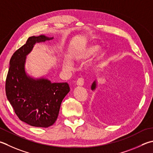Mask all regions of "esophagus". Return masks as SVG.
<instances>
[{
	"instance_id": "esophagus-1",
	"label": "esophagus",
	"mask_w": 153,
	"mask_h": 153,
	"mask_svg": "<svg viewBox=\"0 0 153 153\" xmlns=\"http://www.w3.org/2000/svg\"><path fill=\"white\" fill-rule=\"evenodd\" d=\"M83 84H84V80H83V79L82 78V77H80V78L77 80L76 85L77 86H82L83 85Z\"/></svg>"
}]
</instances>
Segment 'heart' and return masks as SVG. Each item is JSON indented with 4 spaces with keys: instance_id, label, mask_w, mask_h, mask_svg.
I'll use <instances>...</instances> for the list:
<instances>
[{
    "instance_id": "1",
    "label": "heart",
    "mask_w": 153,
    "mask_h": 153,
    "mask_svg": "<svg viewBox=\"0 0 153 153\" xmlns=\"http://www.w3.org/2000/svg\"><path fill=\"white\" fill-rule=\"evenodd\" d=\"M100 48V46L98 44H89L88 46L83 48L82 49H80L76 51L74 53H71V58L73 60L77 62H83L86 61L87 59L90 58L94 55H95L96 52H97L99 49ZM105 56V51L103 49H100L98 52V53L96 57L95 62L89 65L90 69L94 70L97 67L98 64L103 60ZM64 68L68 70H72L74 68V62L70 58L66 57L64 59Z\"/></svg>"
}]
</instances>
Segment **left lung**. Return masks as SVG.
<instances>
[{
	"instance_id": "1",
	"label": "left lung",
	"mask_w": 153,
	"mask_h": 153,
	"mask_svg": "<svg viewBox=\"0 0 153 153\" xmlns=\"http://www.w3.org/2000/svg\"><path fill=\"white\" fill-rule=\"evenodd\" d=\"M97 80H95L94 82V83H92L91 87V89L92 91H95V89L97 88Z\"/></svg>"
}]
</instances>
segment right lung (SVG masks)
Segmentation results:
<instances>
[{
	"mask_svg": "<svg viewBox=\"0 0 153 153\" xmlns=\"http://www.w3.org/2000/svg\"><path fill=\"white\" fill-rule=\"evenodd\" d=\"M53 39L42 34L29 37L9 63L6 95L19 118L33 127L46 128L54 123L62 101L70 91L68 83H52L44 76L36 78L26 71V57L34 45Z\"/></svg>",
	"mask_w": 153,
	"mask_h": 153,
	"instance_id": "add662e5",
	"label": "right lung"
}]
</instances>
